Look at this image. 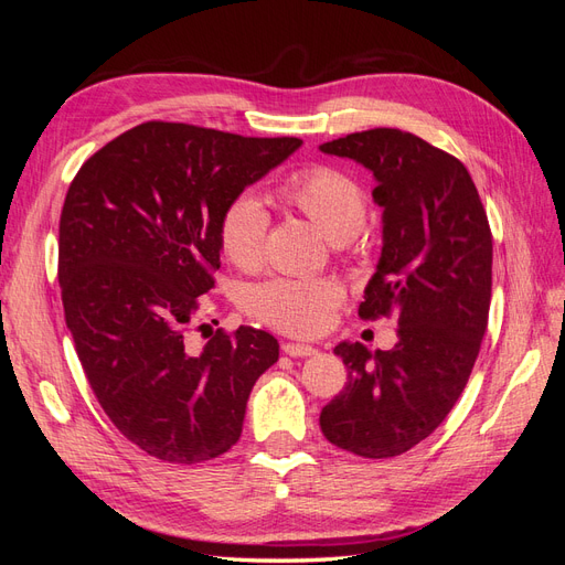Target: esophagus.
I'll return each instance as SVG.
<instances>
[{"mask_svg":"<svg viewBox=\"0 0 565 565\" xmlns=\"http://www.w3.org/2000/svg\"><path fill=\"white\" fill-rule=\"evenodd\" d=\"M282 351H285L289 358H306V355H316V353H318V349H313V347H309V344H295V341H285Z\"/></svg>","mask_w":565,"mask_h":565,"instance_id":"obj_1","label":"esophagus"}]
</instances>
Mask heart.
Listing matches in <instances>:
<instances>
[{"mask_svg":"<svg viewBox=\"0 0 565 565\" xmlns=\"http://www.w3.org/2000/svg\"><path fill=\"white\" fill-rule=\"evenodd\" d=\"M278 195L301 212L334 245L351 243L363 231L367 202L351 177L332 167H311L285 179ZM268 212L259 198H233L218 221V243L226 259L243 270L262 264ZM341 285L330 278H270L249 287L245 309L256 320L287 334H316L341 301Z\"/></svg>","mask_w":565,"mask_h":565,"instance_id":"1","label":"heart"}]
</instances>
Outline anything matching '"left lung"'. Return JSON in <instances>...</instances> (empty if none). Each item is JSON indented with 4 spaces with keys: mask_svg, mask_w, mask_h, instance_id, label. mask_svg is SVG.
I'll return each instance as SVG.
<instances>
[{
    "mask_svg": "<svg viewBox=\"0 0 565 565\" xmlns=\"http://www.w3.org/2000/svg\"><path fill=\"white\" fill-rule=\"evenodd\" d=\"M370 169L382 256L358 316L398 318L388 351L341 341L344 391L320 413L332 446L367 459L407 452L465 391L488 328L492 235L467 167L415 134L367 129L322 143Z\"/></svg>",
    "mask_w": 565,
    "mask_h": 565,
    "instance_id": "8db88e82",
    "label": "left lung"
}]
</instances>
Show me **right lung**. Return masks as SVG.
<instances>
[{
    "label": "right lung",
    "mask_w": 565,
    "mask_h": 565,
    "mask_svg": "<svg viewBox=\"0 0 565 565\" xmlns=\"http://www.w3.org/2000/svg\"><path fill=\"white\" fill-rule=\"evenodd\" d=\"M301 139L146 122L82 164L58 226L65 324L94 396L143 452L198 465L243 434L256 380L278 339L216 330L202 351L185 330L221 266L218 221Z\"/></svg>",
    "instance_id": "right-lung-1"
}]
</instances>
